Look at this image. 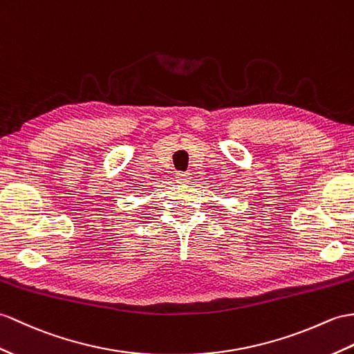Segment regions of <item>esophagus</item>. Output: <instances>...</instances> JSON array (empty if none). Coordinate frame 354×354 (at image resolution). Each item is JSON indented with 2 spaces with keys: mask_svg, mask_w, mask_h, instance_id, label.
<instances>
[{
  "mask_svg": "<svg viewBox=\"0 0 354 354\" xmlns=\"http://www.w3.org/2000/svg\"><path fill=\"white\" fill-rule=\"evenodd\" d=\"M175 178L178 183H187V180L190 179V174H187V171H176Z\"/></svg>",
  "mask_w": 354,
  "mask_h": 354,
  "instance_id": "1",
  "label": "esophagus"
}]
</instances>
